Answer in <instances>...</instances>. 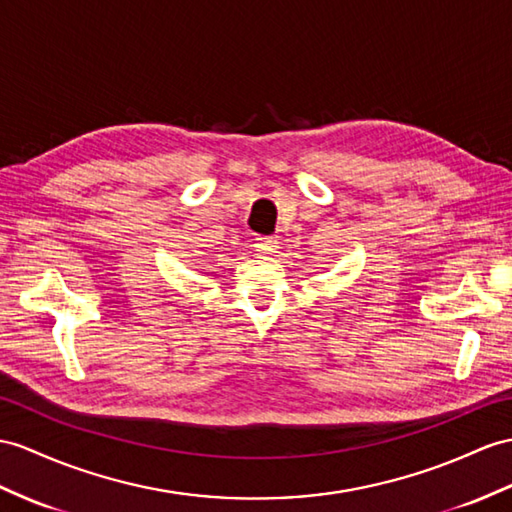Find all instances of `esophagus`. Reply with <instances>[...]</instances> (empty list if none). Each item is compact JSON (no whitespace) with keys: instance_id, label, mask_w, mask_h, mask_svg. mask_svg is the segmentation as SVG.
Masks as SVG:
<instances>
[{"instance_id":"obj_1","label":"esophagus","mask_w":512,"mask_h":512,"mask_svg":"<svg viewBox=\"0 0 512 512\" xmlns=\"http://www.w3.org/2000/svg\"><path fill=\"white\" fill-rule=\"evenodd\" d=\"M256 249L260 254H273L278 249V243L271 239V236H258L256 239Z\"/></svg>"}]
</instances>
